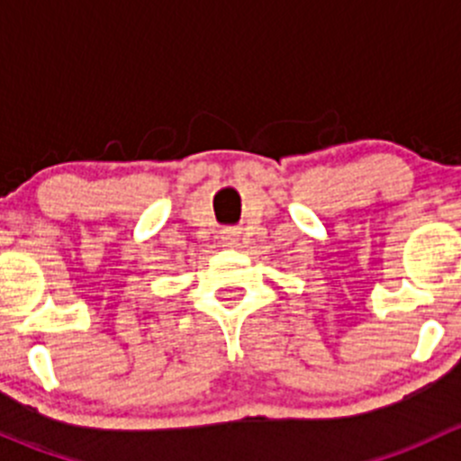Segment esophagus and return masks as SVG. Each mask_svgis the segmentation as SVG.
Returning a JSON list of instances; mask_svg holds the SVG:
<instances>
[{"mask_svg": "<svg viewBox=\"0 0 461 461\" xmlns=\"http://www.w3.org/2000/svg\"><path fill=\"white\" fill-rule=\"evenodd\" d=\"M239 234L240 231L236 230V227H227V230L221 231V240L225 245H236L239 243Z\"/></svg>", "mask_w": 461, "mask_h": 461, "instance_id": "esophagus-1", "label": "esophagus"}]
</instances>
